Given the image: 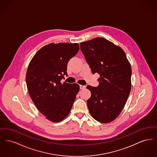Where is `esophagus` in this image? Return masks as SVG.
<instances>
[{
    "label": "esophagus",
    "mask_w": 157,
    "mask_h": 157,
    "mask_svg": "<svg viewBox=\"0 0 157 157\" xmlns=\"http://www.w3.org/2000/svg\"><path fill=\"white\" fill-rule=\"evenodd\" d=\"M86 88V86H84V85H80V89L81 90H83L84 88Z\"/></svg>",
    "instance_id": "1"
}]
</instances>
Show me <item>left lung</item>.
<instances>
[{
  "label": "left lung",
  "instance_id": "1",
  "mask_svg": "<svg viewBox=\"0 0 157 157\" xmlns=\"http://www.w3.org/2000/svg\"><path fill=\"white\" fill-rule=\"evenodd\" d=\"M81 50L93 74H99L98 87L88 85L91 96L87 101L91 116L106 124L122 111L131 90V64L124 50L103 37L80 43Z\"/></svg>",
  "mask_w": 157,
  "mask_h": 157
}]
</instances>
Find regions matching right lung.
Wrapping results in <instances>:
<instances>
[{
  "label": "right lung",
  "mask_w": 157,
  "mask_h": 157,
  "mask_svg": "<svg viewBox=\"0 0 157 157\" xmlns=\"http://www.w3.org/2000/svg\"><path fill=\"white\" fill-rule=\"evenodd\" d=\"M79 50L78 43H51L40 49L30 60L26 82L30 98L47 120L67 118L79 90L78 83H61L67 63Z\"/></svg>",
  "instance_id": "right-lung-1"
}]
</instances>
